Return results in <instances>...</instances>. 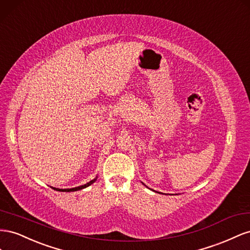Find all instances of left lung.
Returning a JSON list of instances; mask_svg holds the SVG:
<instances>
[{"instance_id":"obj_1","label":"left lung","mask_w":250,"mask_h":250,"mask_svg":"<svg viewBox=\"0 0 250 250\" xmlns=\"http://www.w3.org/2000/svg\"><path fill=\"white\" fill-rule=\"evenodd\" d=\"M141 183H142V184H144V185H146V184H145L144 182H141ZM146 188H147V187H146ZM152 190H153V191H155V192H158V191H156V190H154V189H152ZM159 194H160V192H159ZM176 195H177V194H176Z\"/></svg>"}]
</instances>
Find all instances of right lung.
<instances>
[{"instance_id":"right-lung-1","label":"right lung","mask_w":250,"mask_h":250,"mask_svg":"<svg viewBox=\"0 0 250 250\" xmlns=\"http://www.w3.org/2000/svg\"><path fill=\"white\" fill-rule=\"evenodd\" d=\"M97 180V176L94 178L93 180H91V181H89L88 183H85V184H83V185H81V187H77V188H52L53 189H55V190H60V191H67V192H69V191H76V190H81V189H83V188H88V187H90L91 184H93L95 181Z\"/></svg>"}]
</instances>
